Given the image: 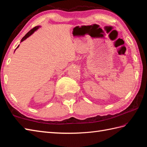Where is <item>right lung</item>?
Segmentation results:
<instances>
[{"label": "right lung", "instance_id": "1", "mask_svg": "<svg viewBox=\"0 0 147 147\" xmlns=\"http://www.w3.org/2000/svg\"><path fill=\"white\" fill-rule=\"evenodd\" d=\"M40 27V26H35V28H33V29L31 30L30 31V32H28V33L26 34V35H25V36H24L23 37V38L21 39V42H22L23 41H24V40H25L27 38H28V37H29L30 36L32 35V34H33L34 32H35V31H36L37 30H38ZM19 46H20V45H19L17 47V48L15 49V51H16V50L18 47H19ZM15 51H14V52H15Z\"/></svg>", "mask_w": 147, "mask_h": 147}]
</instances>
